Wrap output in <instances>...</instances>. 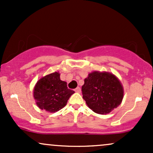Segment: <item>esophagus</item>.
<instances>
[{"label": "esophagus", "instance_id": "esophagus-1", "mask_svg": "<svg viewBox=\"0 0 153 153\" xmlns=\"http://www.w3.org/2000/svg\"><path fill=\"white\" fill-rule=\"evenodd\" d=\"M75 92H76V93H80V92H81V91H80V87L76 88L75 89Z\"/></svg>", "mask_w": 153, "mask_h": 153}]
</instances>
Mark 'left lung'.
Wrapping results in <instances>:
<instances>
[{
	"label": "left lung",
	"mask_w": 153,
	"mask_h": 153,
	"mask_svg": "<svg viewBox=\"0 0 153 153\" xmlns=\"http://www.w3.org/2000/svg\"><path fill=\"white\" fill-rule=\"evenodd\" d=\"M82 94L93 111L106 114L121 104L124 89L119 79L112 73L94 71L84 80Z\"/></svg>",
	"instance_id": "obj_1"
}]
</instances>
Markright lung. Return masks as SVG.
Listing matches in <instances>:
<instances>
[{
  "label": "right lung",
  "instance_id": "obj_1",
  "mask_svg": "<svg viewBox=\"0 0 153 153\" xmlns=\"http://www.w3.org/2000/svg\"><path fill=\"white\" fill-rule=\"evenodd\" d=\"M57 72L47 75L38 80L34 88V98L41 109L54 113L65 106L75 93L68 89L67 82L60 80Z\"/></svg>",
  "mask_w": 153,
  "mask_h": 153
}]
</instances>
